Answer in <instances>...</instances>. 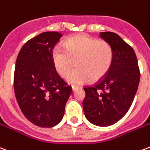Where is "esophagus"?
Wrapping results in <instances>:
<instances>
[{"label":"esophagus","mask_w":150,"mask_h":150,"mask_svg":"<svg viewBox=\"0 0 150 150\" xmlns=\"http://www.w3.org/2000/svg\"><path fill=\"white\" fill-rule=\"evenodd\" d=\"M79 88V87H76V86H72V91H75Z\"/></svg>","instance_id":"34e87169"}]
</instances>
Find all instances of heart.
I'll use <instances>...</instances> for the list:
<instances>
[{
	"instance_id": "1",
	"label": "heart",
	"mask_w": 150,
	"mask_h": 150,
	"mask_svg": "<svg viewBox=\"0 0 150 150\" xmlns=\"http://www.w3.org/2000/svg\"><path fill=\"white\" fill-rule=\"evenodd\" d=\"M52 62L55 71L65 76L76 60L77 68L67 77L71 84H81L100 80L109 71L112 63L113 51L104 41H99L88 34H78L64 42V47L56 46L52 51Z\"/></svg>"
}]
</instances>
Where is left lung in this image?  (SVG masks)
<instances>
[{"label": "left lung", "mask_w": 150, "mask_h": 150, "mask_svg": "<svg viewBox=\"0 0 150 150\" xmlns=\"http://www.w3.org/2000/svg\"><path fill=\"white\" fill-rule=\"evenodd\" d=\"M100 36L112 49V63L98 83L83 88V108L89 122L107 127L119 121L131 107L138 88L140 70L133 49L118 34L101 32Z\"/></svg>", "instance_id": "1"}]
</instances>
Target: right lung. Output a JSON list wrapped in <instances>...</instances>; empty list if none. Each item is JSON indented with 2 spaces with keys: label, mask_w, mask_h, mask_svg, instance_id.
Returning <instances> with one entry per match:
<instances>
[{
  "label": "right lung",
  "mask_w": 150,
  "mask_h": 150,
  "mask_svg": "<svg viewBox=\"0 0 150 150\" xmlns=\"http://www.w3.org/2000/svg\"><path fill=\"white\" fill-rule=\"evenodd\" d=\"M62 34L43 32L29 40L18 54L13 88L18 104L31 123L51 128L62 120L71 87L55 71L52 51Z\"/></svg>",
  "instance_id": "right-lung-1"
}]
</instances>
